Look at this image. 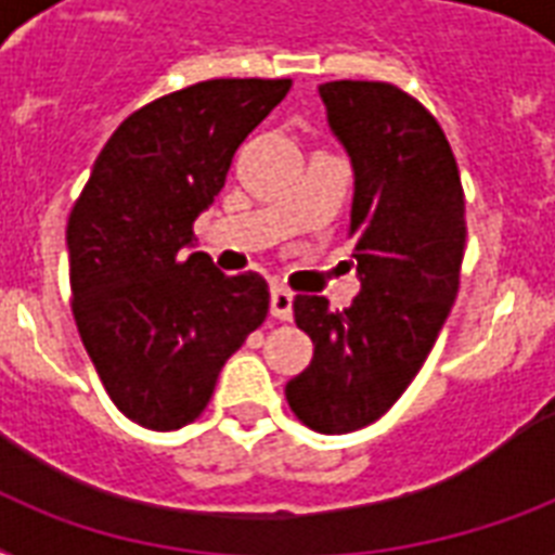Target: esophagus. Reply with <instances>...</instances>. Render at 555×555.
Instances as JSON below:
<instances>
[{"mask_svg": "<svg viewBox=\"0 0 555 555\" xmlns=\"http://www.w3.org/2000/svg\"><path fill=\"white\" fill-rule=\"evenodd\" d=\"M270 313L282 322H287L294 317V294H291L287 287L276 285L270 291Z\"/></svg>", "mask_w": 555, "mask_h": 555, "instance_id": "esophagus-1", "label": "esophagus"}]
</instances>
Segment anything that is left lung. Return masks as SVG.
Segmentation results:
<instances>
[{
	"label": "left lung",
	"mask_w": 555,
	"mask_h": 555,
	"mask_svg": "<svg viewBox=\"0 0 555 555\" xmlns=\"http://www.w3.org/2000/svg\"><path fill=\"white\" fill-rule=\"evenodd\" d=\"M334 138L354 169L351 224L360 294L346 311L296 296L311 365L285 386L305 426L363 429L426 363L461 282L466 221L455 155L438 120L391 82H322Z\"/></svg>",
	"instance_id": "8db88e82"
}]
</instances>
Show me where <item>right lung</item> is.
Here are the masks:
<instances>
[{"instance_id":"1","label":"right lung","mask_w":555,"mask_h":555,"mask_svg":"<svg viewBox=\"0 0 555 555\" xmlns=\"http://www.w3.org/2000/svg\"><path fill=\"white\" fill-rule=\"evenodd\" d=\"M291 80H207L138 108L94 160L68 216L77 331L112 403L146 429L207 409L218 371L268 317L259 273L186 253L242 141Z\"/></svg>"}]
</instances>
